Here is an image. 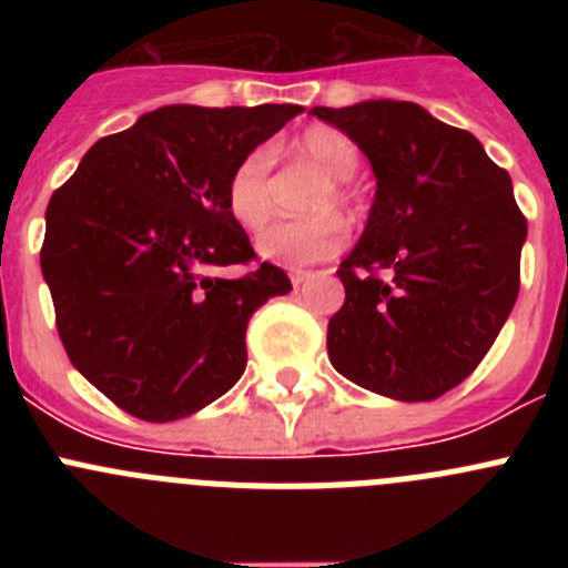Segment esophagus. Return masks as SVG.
Instances as JSON below:
<instances>
[{
    "instance_id": "34e87169",
    "label": "esophagus",
    "mask_w": 568,
    "mask_h": 568,
    "mask_svg": "<svg viewBox=\"0 0 568 568\" xmlns=\"http://www.w3.org/2000/svg\"><path fill=\"white\" fill-rule=\"evenodd\" d=\"M310 278V273H304V270H295V273H290V281H293V287H301L304 281Z\"/></svg>"
}]
</instances>
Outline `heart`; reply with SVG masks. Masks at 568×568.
Listing matches in <instances>:
<instances>
[{"mask_svg": "<svg viewBox=\"0 0 568 568\" xmlns=\"http://www.w3.org/2000/svg\"><path fill=\"white\" fill-rule=\"evenodd\" d=\"M293 155L327 175L307 204V213L315 215L304 222L273 224L258 239V253L278 267L304 270L338 255L349 241V230L333 210L349 213L355 207L346 179H353L358 170V148L341 130L313 128L295 139ZM270 175L273 153L270 148H253L233 164L224 182V207L250 233H258L273 219Z\"/></svg>", "mask_w": 568, "mask_h": 568, "instance_id": "b5f03b06", "label": "heart"}]
</instances>
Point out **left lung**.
Masks as SVG:
<instances>
[{
  "mask_svg": "<svg viewBox=\"0 0 568 568\" xmlns=\"http://www.w3.org/2000/svg\"><path fill=\"white\" fill-rule=\"evenodd\" d=\"M313 113L349 135L378 179L364 235L338 267L346 298L329 318V361L369 393L440 398L475 373L518 298L526 219L509 173L420 104Z\"/></svg>",
  "mask_w": 568,
  "mask_h": 568,
  "instance_id": "1",
  "label": "left lung"
}]
</instances>
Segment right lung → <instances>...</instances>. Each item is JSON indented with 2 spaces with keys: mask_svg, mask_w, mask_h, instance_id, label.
I'll return each mask as SVG.
<instances>
[{
  "mask_svg": "<svg viewBox=\"0 0 568 568\" xmlns=\"http://www.w3.org/2000/svg\"><path fill=\"white\" fill-rule=\"evenodd\" d=\"M298 104L144 113L84 153L50 195L42 275L70 364L119 409L168 424L222 398L247 366V324L287 273L258 264L224 182Z\"/></svg>",
  "mask_w": 568,
  "mask_h": 568,
  "instance_id": "right-lung-1",
  "label": "right lung"
}]
</instances>
